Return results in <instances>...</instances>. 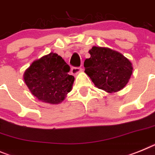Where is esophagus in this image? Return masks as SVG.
Returning <instances> with one entry per match:
<instances>
[{"instance_id":"obj_1","label":"esophagus","mask_w":155,"mask_h":155,"mask_svg":"<svg viewBox=\"0 0 155 155\" xmlns=\"http://www.w3.org/2000/svg\"><path fill=\"white\" fill-rule=\"evenodd\" d=\"M82 71V69L81 68V67H72L71 68V73H72L73 74H78V73L81 72Z\"/></svg>"}]
</instances>
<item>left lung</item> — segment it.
I'll return each mask as SVG.
<instances>
[{"mask_svg":"<svg viewBox=\"0 0 155 155\" xmlns=\"http://www.w3.org/2000/svg\"><path fill=\"white\" fill-rule=\"evenodd\" d=\"M88 52L91 56L84 60V72L98 88L112 93L126 85L133 70L126 57L109 48L93 46Z\"/></svg>","mask_w":155,"mask_h":155,"instance_id":"left-lung-1","label":"left lung"}]
</instances>
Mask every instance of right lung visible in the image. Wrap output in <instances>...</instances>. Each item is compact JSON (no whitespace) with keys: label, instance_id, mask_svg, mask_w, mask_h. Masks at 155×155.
Returning a JSON list of instances; mask_svg holds the SVG:
<instances>
[{"label":"right lung","instance_id":"add662e5","mask_svg":"<svg viewBox=\"0 0 155 155\" xmlns=\"http://www.w3.org/2000/svg\"><path fill=\"white\" fill-rule=\"evenodd\" d=\"M70 70L61 56L51 52L33 62L23 78L37 99L47 104H58L72 89L74 77L69 74Z\"/></svg>","mask_w":155,"mask_h":155}]
</instances>
